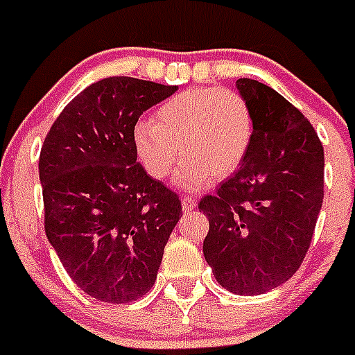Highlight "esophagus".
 I'll use <instances>...</instances> for the list:
<instances>
[{
  "label": "esophagus",
  "instance_id": "esophagus-1",
  "mask_svg": "<svg viewBox=\"0 0 355 355\" xmlns=\"http://www.w3.org/2000/svg\"><path fill=\"white\" fill-rule=\"evenodd\" d=\"M181 205H183L184 211H190V210H193V208H196L198 201H196L193 198H190V196H184L183 201H181Z\"/></svg>",
  "mask_w": 355,
  "mask_h": 355
}]
</instances>
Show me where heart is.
<instances>
[{"label":"heart","instance_id":"obj_1","mask_svg":"<svg viewBox=\"0 0 355 355\" xmlns=\"http://www.w3.org/2000/svg\"><path fill=\"white\" fill-rule=\"evenodd\" d=\"M255 118L248 100L228 87H192L165 100L150 122H138L132 144L154 180H166L180 156L184 190H198L214 178L233 174L250 154ZM182 154H179V150Z\"/></svg>","mask_w":355,"mask_h":355}]
</instances>
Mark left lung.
Returning a JSON list of instances; mask_svg holds the SVG:
<instances>
[{"mask_svg":"<svg viewBox=\"0 0 355 355\" xmlns=\"http://www.w3.org/2000/svg\"><path fill=\"white\" fill-rule=\"evenodd\" d=\"M237 89L255 118L250 154L214 196L199 201L210 230L202 253L235 295H262L305 259L323 202V145L300 109L251 78Z\"/></svg>","mask_w":355,"mask_h":355,"instance_id":"obj_1","label":"left lung"}]
</instances>
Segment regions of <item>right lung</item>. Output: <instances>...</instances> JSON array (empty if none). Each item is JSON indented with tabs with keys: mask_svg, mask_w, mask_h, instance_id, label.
I'll return each instance as SVG.
<instances>
[{
	"mask_svg": "<svg viewBox=\"0 0 355 355\" xmlns=\"http://www.w3.org/2000/svg\"><path fill=\"white\" fill-rule=\"evenodd\" d=\"M178 86L109 77L78 93L50 127L39 156L44 232L69 278L107 304L154 286L183 215L180 196L136 162L132 129Z\"/></svg>",
	"mask_w": 355,
	"mask_h": 355,
	"instance_id": "1",
	"label": "right lung"
}]
</instances>
